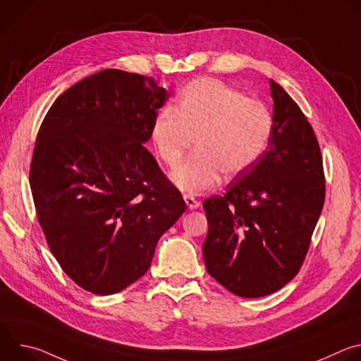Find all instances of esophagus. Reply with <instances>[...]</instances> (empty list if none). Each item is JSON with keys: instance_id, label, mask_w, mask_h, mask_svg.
I'll use <instances>...</instances> for the list:
<instances>
[{"instance_id": "34e87169", "label": "esophagus", "mask_w": 361, "mask_h": 361, "mask_svg": "<svg viewBox=\"0 0 361 361\" xmlns=\"http://www.w3.org/2000/svg\"><path fill=\"white\" fill-rule=\"evenodd\" d=\"M184 201H185V204L188 205L190 210H197V209L200 207V204H201L198 200H195V198L191 197V195H184Z\"/></svg>"}]
</instances>
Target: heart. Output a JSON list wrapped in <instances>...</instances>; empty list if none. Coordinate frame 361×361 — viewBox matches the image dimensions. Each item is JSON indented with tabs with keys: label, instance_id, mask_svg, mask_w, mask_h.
Wrapping results in <instances>:
<instances>
[{
	"label": "heart",
	"instance_id": "b5f03b06",
	"mask_svg": "<svg viewBox=\"0 0 361 361\" xmlns=\"http://www.w3.org/2000/svg\"><path fill=\"white\" fill-rule=\"evenodd\" d=\"M271 116L259 99L214 78H198L180 94L176 110L163 109L152 121L151 140L160 159L176 167L194 141L195 152L170 178L187 194L214 187L220 173L233 177L263 152Z\"/></svg>",
	"mask_w": 361,
	"mask_h": 361
}]
</instances>
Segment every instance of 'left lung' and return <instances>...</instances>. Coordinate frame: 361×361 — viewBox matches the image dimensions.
I'll return each mask as SVG.
<instances>
[{
    "mask_svg": "<svg viewBox=\"0 0 361 361\" xmlns=\"http://www.w3.org/2000/svg\"><path fill=\"white\" fill-rule=\"evenodd\" d=\"M267 149L224 195L204 201L205 269L235 295H269L298 273L323 210L326 185L316 134L297 102L270 80Z\"/></svg>",
    "mask_w": 361,
    "mask_h": 361,
    "instance_id": "8db88e82",
    "label": "left lung"
}]
</instances>
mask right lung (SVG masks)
I'll return each mask as SVG.
<instances>
[{
  "label": "right lung",
  "instance_id": "1",
  "mask_svg": "<svg viewBox=\"0 0 361 361\" xmlns=\"http://www.w3.org/2000/svg\"><path fill=\"white\" fill-rule=\"evenodd\" d=\"M167 98L149 77L102 70L64 91L39 127L30 170L38 221L64 273L94 294L142 277L185 212L144 147Z\"/></svg>",
  "mask_w": 361,
  "mask_h": 361
}]
</instances>
